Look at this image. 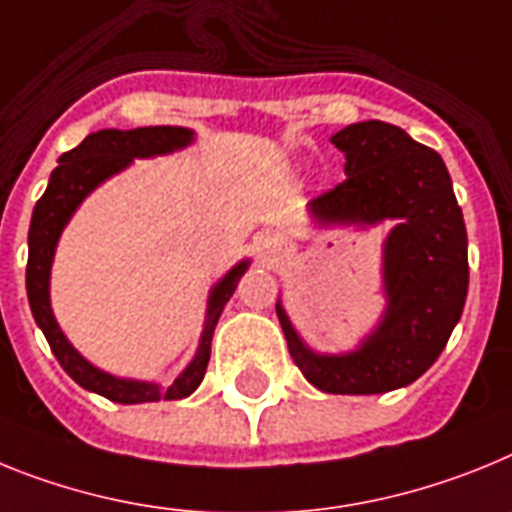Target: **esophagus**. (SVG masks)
<instances>
[{
    "instance_id": "34e87169",
    "label": "esophagus",
    "mask_w": 512,
    "mask_h": 512,
    "mask_svg": "<svg viewBox=\"0 0 512 512\" xmlns=\"http://www.w3.org/2000/svg\"><path fill=\"white\" fill-rule=\"evenodd\" d=\"M288 247L286 237H281V234H275V231H265L260 237V250L265 252L268 257H275V255H281L283 250Z\"/></svg>"
}]
</instances>
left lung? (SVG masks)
Instances as JSON below:
<instances>
[{
  "mask_svg": "<svg viewBox=\"0 0 512 512\" xmlns=\"http://www.w3.org/2000/svg\"><path fill=\"white\" fill-rule=\"evenodd\" d=\"M345 151V182L309 203L314 224L379 226L386 306L348 353L311 350L275 301L293 363L327 394H384L420 379L446 348L469 291L466 226L441 154L384 121L345 126L332 136Z\"/></svg>",
  "mask_w": 512,
  "mask_h": 512,
  "instance_id": "8db88e82",
  "label": "left lung"
}]
</instances>
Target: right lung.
I'll return each instance as SVG.
<instances>
[{
	"label": "right lung",
	"mask_w": 512,
	"mask_h": 512,
	"mask_svg": "<svg viewBox=\"0 0 512 512\" xmlns=\"http://www.w3.org/2000/svg\"><path fill=\"white\" fill-rule=\"evenodd\" d=\"M193 141L195 131L182 126H146L133 128V131L105 128V131L90 133L77 149L61 154L59 167L51 172L46 193L33 208L28 231V270H25V286H28L33 319L46 335L56 361L61 363V368L69 373L71 379L87 391H95L100 397L110 399V402L141 404L159 402V399H182L190 397L201 386L208 358H211V337L216 330V322H219L226 301L231 299V293L237 291L239 278L250 268V260H239L219 283H213L211 293H208L206 324H203L201 342H198L193 361L164 389L157 381L121 379V376L102 371V368L92 366L71 345L51 309L53 255H56L66 224L92 190H97L102 182L131 167L133 159L164 157V154L185 149Z\"/></svg>",
	"instance_id": "add662e5"
}]
</instances>
